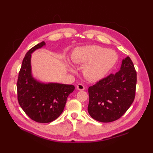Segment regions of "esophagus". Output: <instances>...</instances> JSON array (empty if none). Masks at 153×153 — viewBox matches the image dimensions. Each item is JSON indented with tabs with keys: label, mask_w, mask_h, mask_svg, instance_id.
I'll return each mask as SVG.
<instances>
[{
	"label": "esophagus",
	"mask_w": 153,
	"mask_h": 153,
	"mask_svg": "<svg viewBox=\"0 0 153 153\" xmlns=\"http://www.w3.org/2000/svg\"><path fill=\"white\" fill-rule=\"evenodd\" d=\"M77 89L79 90V91H83L84 89H85V86L83 85V84L79 83V84H77Z\"/></svg>",
	"instance_id": "34e87169"
}]
</instances>
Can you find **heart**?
<instances>
[{"instance_id":"1","label":"heart","mask_w":153,"mask_h":153,"mask_svg":"<svg viewBox=\"0 0 153 153\" xmlns=\"http://www.w3.org/2000/svg\"><path fill=\"white\" fill-rule=\"evenodd\" d=\"M72 60L76 64H85L83 74L87 79L97 81L103 78L114 66L118 54L112 49H106L99 45H89L77 48ZM70 70L74 71L72 68Z\"/></svg>"}]
</instances>
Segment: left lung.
<instances>
[{"mask_svg": "<svg viewBox=\"0 0 153 153\" xmlns=\"http://www.w3.org/2000/svg\"><path fill=\"white\" fill-rule=\"evenodd\" d=\"M137 72L129 56L120 70L89 87L88 112L97 121L111 122L124 114L135 96Z\"/></svg>", "mask_w": 153, "mask_h": 153, "instance_id": "1", "label": "left lung"}]
</instances>
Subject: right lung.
Wrapping results in <instances>:
<instances>
[{
  "instance_id": "obj_1",
  "label": "right lung",
  "mask_w": 153,
  "mask_h": 153,
  "mask_svg": "<svg viewBox=\"0 0 153 153\" xmlns=\"http://www.w3.org/2000/svg\"><path fill=\"white\" fill-rule=\"evenodd\" d=\"M45 45L44 41L32 47L25 54L17 82L19 105L25 113L39 123L54 121L62 113L68 95L74 91L73 85L43 83L32 76L31 53Z\"/></svg>"
}]
</instances>
